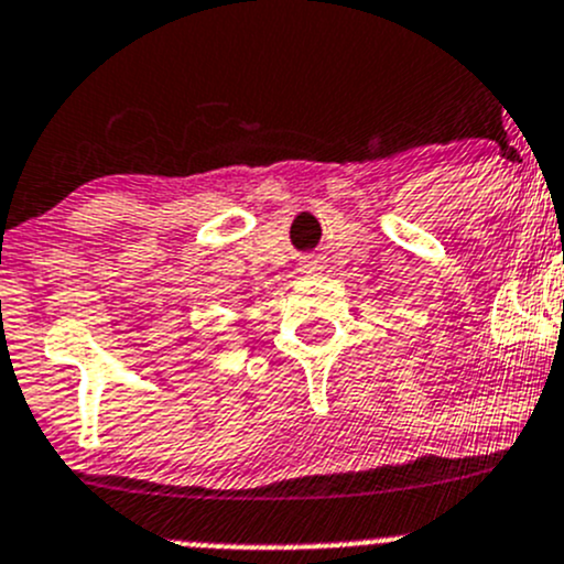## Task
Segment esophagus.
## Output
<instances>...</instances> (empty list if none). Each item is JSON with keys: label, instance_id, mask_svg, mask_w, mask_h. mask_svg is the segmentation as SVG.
I'll return each instance as SVG.
<instances>
[{"label": "esophagus", "instance_id": "esophagus-1", "mask_svg": "<svg viewBox=\"0 0 564 564\" xmlns=\"http://www.w3.org/2000/svg\"><path fill=\"white\" fill-rule=\"evenodd\" d=\"M303 270H306V275H317L319 264L317 261H306V264H303Z\"/></svg>", "mask_w": 564, "mask_h": 564}]
</instances>
